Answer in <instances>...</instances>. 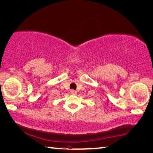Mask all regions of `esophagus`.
Instances as JSON below:
<instances>
[{"instance_id":"esophagus-1","label":"esophagus","mask_w":153,"mask_h":153,"mask_svg":"<svg viewBox=\"0 0 153 153\" xmlns=\"http://www.w3.org/2000/svg\"><path fill=\"white\" fill-rule=\"evenodd\" d=\"M70 93L72 94H76V91H75V90H70Z\"/></svg>"}]
</instances>
